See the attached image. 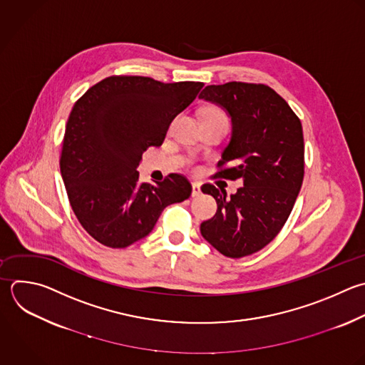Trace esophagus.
<instances>
[{"mask_svg": "<svg viewBox=\"0 0 365 365\" xmlns=\"http://www.w3.org/2000/svg\"><path fill=\"white\" fill-rule=\"evenodd\" d=\"M201 194V184L192 182V197H198Z\"/></svg>", "mask_w": 365, "mask_h": 365, "instance_id": "esophagus-1", "label": "esophagus"}]
</instances>
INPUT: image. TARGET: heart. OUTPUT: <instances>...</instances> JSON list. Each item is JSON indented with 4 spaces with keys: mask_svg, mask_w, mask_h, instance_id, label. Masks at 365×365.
<instances>
[{
    "mask_svg": "<svg viewBox=\"0 0 365 365\" xmlns=\"http://www.w3.org/2000/svg\"><path fill=\"white\" fill-rule=\"evenodd\" d=\"M205 115H222V113L218 110H210L205 113Z\"/></svg>",
    "mask_w": 365,
    "mask_h": 365,
    "instance_id": "heart-1",
    "label": "heart"
}]
</instances>
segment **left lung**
<instances>
[{"mask_svg": "<svg viewBox=\"0 0 365 365\" xmlns=\"http://www.w3.org/2000/svg\"><path fill=\"white\" fill-rule=\"evenodd\" d=\"M198 98L221 107L231 118V137L217 173L241 180L227 197L224 188L204 184L217 212L201 224V235L222 255L241 258L271 242L291 214L304 178L302 125L289 106L264 84L207 86Z\"/></svg>", "mask_w": 365, "mask_h": 365, "instance_id": "1", "label": "left lung"}]
</instances>
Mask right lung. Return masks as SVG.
I'll list each match as a JSON object with an SVG mask.
<instances>
[{
	"label": "right lung",
	"mask_w": 365,
	"mask_h": 365,
	"mask_svg": "<svg viewBox=\"0 0 365 365\" xmlns=\"http://www.w3.org/2000/svg\"><path fill=\"white\" fill-rule=\"evenodd\" d=\"M202 83L164 84L148 77H108L73 107L63 141L61 177L74 214L98 242L125 248L147 237L163 210L191 195L181 174L138 180L148 147H160L171 121Z\"/></svg>",
	"instance_id": "1"
}]
</instances>
